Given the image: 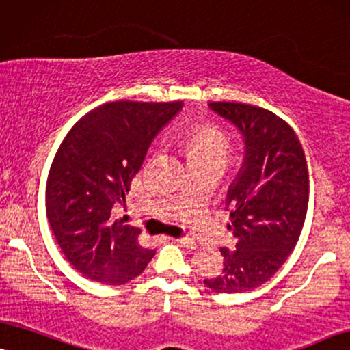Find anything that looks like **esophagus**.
I'll use <instances>...</instances> for the list:
<instances>
[{"mask_svg": "<svg viewBox=\"0 0 350 350\" xmlns=\"http://www.w3.org/2000/svg\"><path fill=\"white\" fill-rule=\"evenodd\" d=\"M178 244H180L183 247H185V249L189 250H196L197 249V242L193 241V239H189V237H180V239H174Z\"/></svg>", "mask_w": 350, "mask_h": 350, "instance_id": "1", "label": "esophagus"}]
</instances>
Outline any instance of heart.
Returning <instances> with one entry per match:
<instances>
[{
	"label": "heart",
	"mask_w": 350,
	"mask_h": 350,
	"mask_svg": "<svg viewBox=\"0 0 350 350\" xmlns=\"http://www.w3.org/2000/svg\"><path fill=\"white\" fill-rule=\"evenodd\" d=\"M193 161H221L226 165L232 152L231 137L224 129L215 124L198 126L184 134Z\"/></svg>",
	"instance_id": "heart-1"
}]
</instances>
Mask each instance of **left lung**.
<instances>
[{
  "label": "left lung",
  "instance_id": "left-lung-1",
  "mask_svg": "<svg viewBox=\"0 0 350 350\" xmlns=\"http://www.w3.org/2000/svg\"><path fill=\"white\" fill-rule=\"evenodd\" d=\"M210 108L239 127L245 160L228 192L236 250L219 249L223 271L203 284L221 294L265 284L297 244L308 208V167L297 134L255 105L213 101Z\"/></svg>",
  "mask_w": 350,
  "mask_h": 350
}]
</instances>
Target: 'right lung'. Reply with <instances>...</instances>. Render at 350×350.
<instances>
[{
    "label": "right lung",
    "instance_id": "right-lung-1",
    "mask_svg": "<svg viewBox=\"0 0 350 350\" xmlns=\"http://www.w3.org/2000/svg\"><path fill=\"white\" fill-rule=\"evenodd\" d=\"M180 101H109L70 127L46 179V218L69 263L88 280L124 284L153 258L140 229L113 219L153 137Z\"/></svg>",
    "mask_w": 350,
    "mask_h": 350
}]
</instances>
